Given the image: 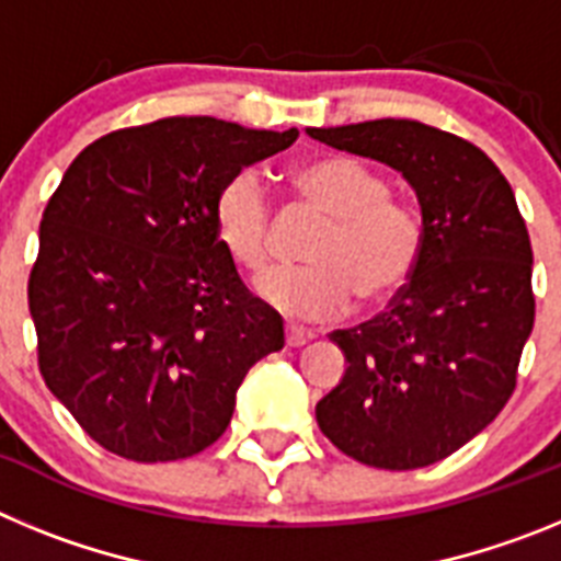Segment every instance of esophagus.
Returning a JSON list of instances; mask_svg holds the SVG:
<instances>
[{
    "label": "esophagus",
    "mask_w": 561,
    "mask_h": 561,
    "mask_svg": "<svg viewBox=\"0 0 561 561\" xmlns=\"http://www.w3.org/2000/svg\"><path fill=\"white\" fill-rule=\"evenodd\" d=\"M309 340H311L309 331L295 329V325H286V345H289V348H300V345H306Z\"/></svg>",
    "instance_id": "esophagus-1"
}]
</instances>
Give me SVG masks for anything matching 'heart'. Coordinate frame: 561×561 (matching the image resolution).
<instances>
[{"mask_svg":"<svg viewBox=\"0 0 561 561\" xmlns=\"http://www.w3.org/2000/svg\"><path fill=\"white\" fill-rule=\"evenodd\" d=\"M300 199L329 225L311 241L306 270H275L255 284L257 297L304 323H329L351 309L388 304L413 277L421 221L390 199L388 182L348 157H320L289 176ZM213 227L238 266L261 272L272 257V207L252 171H238L213 202Z\"/></svg>","mask_w":561,"mask_h":561,"instance_id":"obj_1","label":"heart"}]
</instances>
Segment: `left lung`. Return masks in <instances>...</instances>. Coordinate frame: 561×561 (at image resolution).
Instances as JSON below:
<instances>
[{
	"mask_svg": "<svg viewBox=\"0 0 561 561\" xmlns=\"http://www.w3.org/2000/svg\"><path fill=\"white\" fill-rule=\"evenodd\" d=\"M396 168L421 205V257L388 311L329 336L348 368L317 401L336 449L376 469H421L497 419L534 329L531 238L478 146L419 121L306 128Z\"/></svg>",
	"mask_w": 561,
	"mask_h": 561,
	"instance_id": "left-lung-1",
	"label": "left lung"
}]
</instances>
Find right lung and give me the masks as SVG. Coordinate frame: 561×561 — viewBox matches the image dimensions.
Segmentation results:
<instances>
[{"label": "right lung", "instance_id": "1", "mask_svg": "<svg viewBox=\"0 0 561 561\" xmlns=\"http://www.w3.org/2000/svg\"><path fill=\"white\" fill-rule=\"evenodd\" d=\"M289 131L165 117L78 153L47 202L27 300L47 388L92 440L140 463L219 440L284 320L241 284L213 202Z\"/></svg>", "mask_w": 561, "mask_h": 561}]
</instances>
